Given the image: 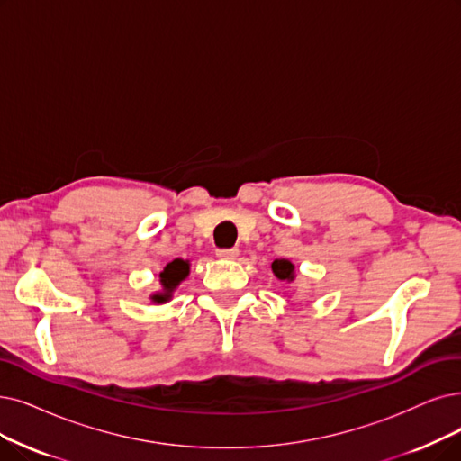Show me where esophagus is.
<instances>
[{
	"label": "esophagus",
	"mask_w": 461,
	"mask_h": 461,
	"mask_svg": "<svg viewBox=\"0 0 461 461\" xmlns=\"http://www.w3.org/2000/svg\"><path fill=\"white\" fill-rule=\"evenodd\" d=\"M215 255L219 259H236L238 257V249L236 248H229V249H217Z\"/></svg>",
	"instance_id": "34e87169"
}]
</instances>
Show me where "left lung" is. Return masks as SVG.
I'll use <instances>...</instances> for the list:
<instances>
[{"instance_id": "1", "label": "left lung", "mask_w": 461, "mask_h": 461, "mask_svg": "<svg viewBox=\"0 0 461 461\" xmlns=\"http://www.w3.org/2000/svg\"><path fill=\"white\" fill-rule=\"evenodd\" d=\"M272 272L278 280H284V282H293L294 280V265L287 259H276L272 261Z\"/></svg>"}]
</instances>
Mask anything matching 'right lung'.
Here are the masks:
<instances>
[{"label": "right lung", "instance_id": "1", "mask_svg": "<svg viewBox=\"0 0 461 461\" xmlns=\"http://www.w3.org/2000/svg\"><path fill=\"white\" fill-rule=\"evenodd\" d=\"M189 267H191V263L183 261V259H174L172 263L164 267V270L160 272L162 291L151 294V301L157 304L168 303L172 299V293L176 291V287L189 276Z\"/></svg>", "mask_w": 461, "mask_h": 461}]
</instances>
